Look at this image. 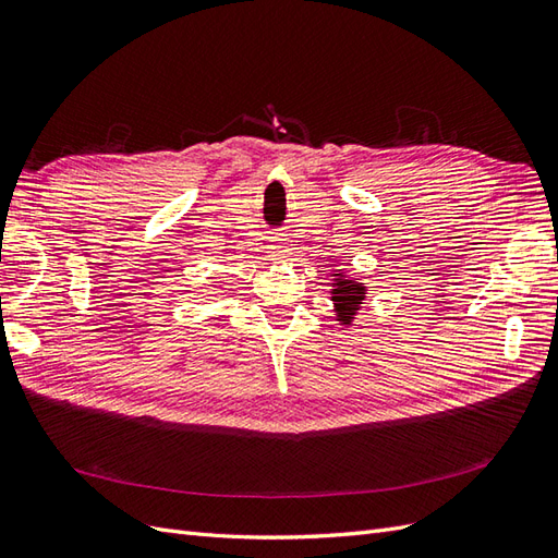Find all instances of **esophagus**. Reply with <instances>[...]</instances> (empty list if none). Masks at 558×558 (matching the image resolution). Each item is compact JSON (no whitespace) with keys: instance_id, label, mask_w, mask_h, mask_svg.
<instances>
[{"instance_id":"1","label":"esophagus","mask_w":558,"mask_h":558,"mask_svg":"<svg viewBox=\"0 0 558 558\" xmlns=\"http://www.w3.org/2000/svg\"><path fill=\"white\" fill-rule=\"evenodd\" d=\"M289 242L286 240H275L272 244H269V256L272 258H283V256H289Z\"/></svg>"}]
</instances>
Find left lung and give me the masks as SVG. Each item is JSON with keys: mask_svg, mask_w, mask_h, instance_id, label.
<instances>
[{"mask_svg": "<svg viewBox=\"0 0 558 558\" xmlns=\"http://www.w3.org/2000/svg\"><path fill=\"white\" fill-rule=\"evenodd\" d=\"M332 300H335V307H337V318L344 320V324H349V320L356 316V310L363 305L365 289L356 281L337 277V283L332 289Z\"/></svg>", "mask_w": 558, "mask_h": 558, "instance_id": "8db88e82", "label": "left lung"}]
</instances>
